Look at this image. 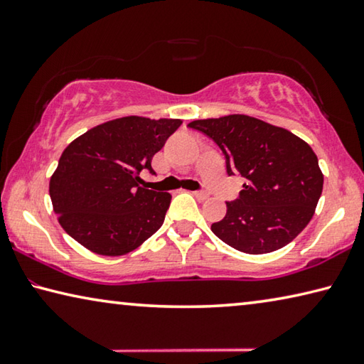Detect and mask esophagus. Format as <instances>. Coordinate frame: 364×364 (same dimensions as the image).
<instances>
[{"mask_svg": "<svg viewBox=\"0 0 364 364\" xmlns=\"http://www.w3.org/2000/svg\"><path fill=\"white\" fill-rule=\"evenodd\" d=\"M193 194H194L196 199H199V200H205L208 197V193H205V191H194Z\"/></svg>", "mask_w": 364, "mask_h": 364, "instance_id": "1", "label": "esophagus"}]
</instances>
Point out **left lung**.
<instances>
[{
  "label": "left lung",
  "instance_id": "left-lung-1",
  "mask_svg": "<svg viewBox=\"0 0 364 364\" xmlns=\"http://www.w3.org/2000/svg\"><path fill=\"white\" fill-rule=\"evenodd\" d=\"M189 128L213 139L226 173L244 180L237 199L226 202L212 225L221 241L245 254H268L304 231L323 193L318 157L304 139L249 115L194 120Z\"/></svg>",
  "mask_w": 364,
  "mask_h": 364
}]
</instances>
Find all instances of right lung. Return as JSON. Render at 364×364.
I'll return each instance as SVG.
<instances>
[{
    "label": "right lung",
    "instance_id": "right-lung-1",
    "mask_svg": "<svg viewBox=\"0 0 364 364\" xmlns=\"http://www.w3.org/2000/svg\"><path fill=\"white\" fill-rule=\"evenodd\" d=\"M181 120L123 117L86 132L65 147L49 181L54 212L65 232L100 255L139 247L165 220L171 196L146 189L154 154Z\"/></svg>",
    "mask_w": 364,
    "mask_h": 364
}]
</instances>
